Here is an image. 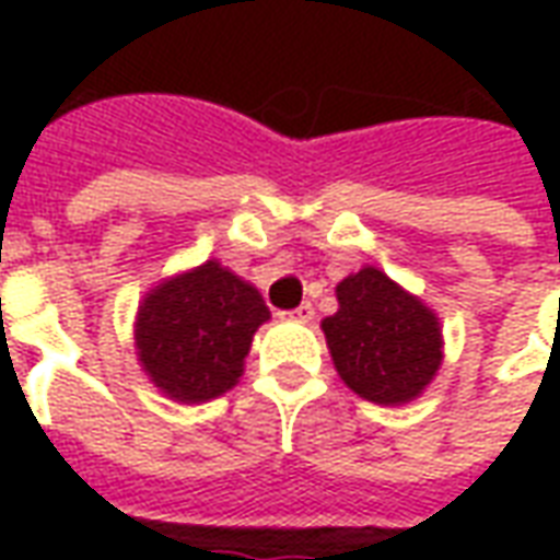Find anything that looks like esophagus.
Segmentation results:
<instances>
[{
    "mask_svg": "<svg viewBox=\"0 0 560 560\" xmlns=\"http://www.w3.org/2000/svg\"><path fill=\"white\" fill-rule=\"evenodd\" d=\"M288 317H293V320H303V324H308V320L315 317V305H312V303L296 305L293 312H288Z\"/></svg>",
    "mask_w": 560,
    "mask_h": 560,
    "instance_id": "esophagus-1",
    "label": "esophagus"
}]
</instances>
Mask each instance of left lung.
Segmentation results:
<instances>
[{"label": "left lung", "mask_w": 560, "mask_h": 560, "mask_svg": "<svg viewBox=\"0 0 560 560\" xmlns=\"http://www.w3.org/2000/svg\"><path fill=\"white\" fill-rule=\"evenodd\" d=\"M339 312L320 327L341 381L375 405L417 399L441 365V329L425 305L365 267L336 288Z\"/></svg>", "instance_id": "8db88e82"}]
</instances>
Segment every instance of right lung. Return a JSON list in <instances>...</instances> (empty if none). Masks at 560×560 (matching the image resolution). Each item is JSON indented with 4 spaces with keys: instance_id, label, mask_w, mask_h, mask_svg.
<instances>
[{
    "instance_id": "1",
    "label": "right lung",
    "mask_w": 560,
    "mask_h": 560,
    "mask_svg": "<svg viewBox=\"0 0 560 560\" xmlns=\"http://www.w3.org/2000/svg\"><path fill=\"white\" fill-rule=\"evenodd\" d=\"M269 317L260 293L215 260L159 284L138 312V357L176 401H209L243 375L255 329Z\"/></svg>"
}]
</instances>
